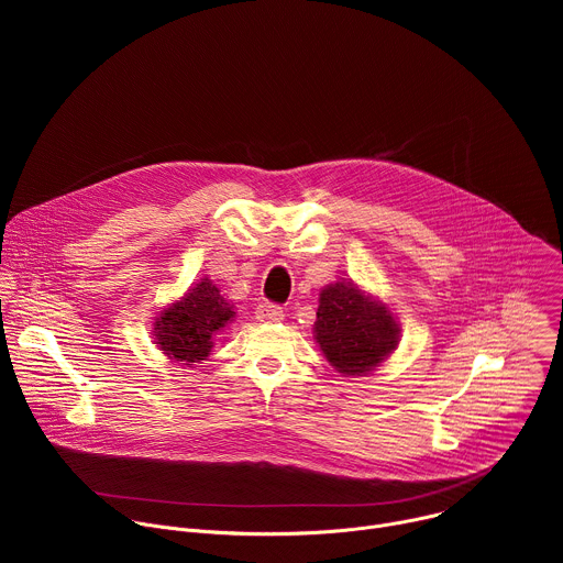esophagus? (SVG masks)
<instances>
[{
  "label": "esophagus",
  "instance_id": "obj_1",
  "mask_svg": "<svg viewBox=\"0 0 563 563\" xmlns=\"http://www.w3.org/2000/svg\"><path fill=\"white\" fill-rule=\"evenodd\" d=\"M283 307L276 305V302H261L256 307V318L261 320V323H278V320H283Z\"/></svg>",
  "mask_w": 563,
  "mask_h": 563
}]
</instances>
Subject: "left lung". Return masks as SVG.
<instances>
[{"mask_svg": "<svg viewBox=\"0 0 563 563\" xmlns=\"http://www.w3.org/2000/svg\"><path fill=\"white\" fill-rule=\"evenodd\" d=\"M313 334L325 358L343 374L372 372L398 345V325L385 305L352 283L320 291Z\"/></svg>", "mask_w": 563, "mask_h": 563, "instance_id": "8db88e82", "label": "left lung"}]
</instances>
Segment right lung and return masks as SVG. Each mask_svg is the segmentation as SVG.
<instances>
[{
  "instance_id": "right-lung-1",
  "label": "right lung",
  "mask_w": 563,
  "mask_h": 563,
  "mask_svg": "<svg viewBox=\"0 0 563 563\" xmlns=\"http://www.w3.org/2000/svg\"><path fill=\"white\" fill-rule=\"evenodd\" d=\"M235 316L211 280H200L187 296L155 318V343L169 358L200 363L213 347V336Z\"/></svg>"
}]
</instances>
